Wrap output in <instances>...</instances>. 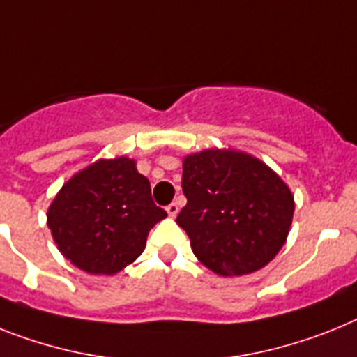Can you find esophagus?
<instances>
[{"label": "esophagus", "instance_id": "esophagus-1", "mask_svg": "<svg viewBox=\"0 0 357 357\" xmlns=\"http://www.w3.org/2000/svg\"><path fill=\"white\" fill-rule=\"evenodd\" d=\"M166 211H167V215H169V216H176V213H178V204L172 202L166 208Z\"/></svg>", "mask_w": 357, "mask_h": 357}]
</instances>
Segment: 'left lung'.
<instances>
[{
	"instance_id": "1",
	"label": "left lung",
	"mask_w": 357,
	"mask_h": 357,
	"mask_svg": "<svg viewBox=\"0 0 357 357\" xmlns=\"http://www.w3.org/2000/svg\"><path fill=\"white\" fill-rule=\"evenodd\" d=\"M182 191L188 204L176 224L190 236L195 257L213 273H255L287 240L294 197L260 158L216 148L188 155Z\"/></svg>"
}]
</instances>
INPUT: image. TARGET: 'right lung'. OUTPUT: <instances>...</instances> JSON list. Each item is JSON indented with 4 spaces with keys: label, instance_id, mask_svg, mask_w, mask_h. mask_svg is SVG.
<instances>
[{
    "label": "right lung",
    "instance_id": "1",
    "mask_svg": "<svg viewBox=\"0 0 357 357\" xmlns=\"http://www.w3.org/2000/svg\"><path fill=\"white\" fill-rule=\"evenodd\" d=\"M133 158H100L52 200L48 229L61 255L90 274H115L141 257L149 229L166 218Z\"/></svg>",
    "mask_w": 357,
    "mask_h": 357
}]
</instances>
